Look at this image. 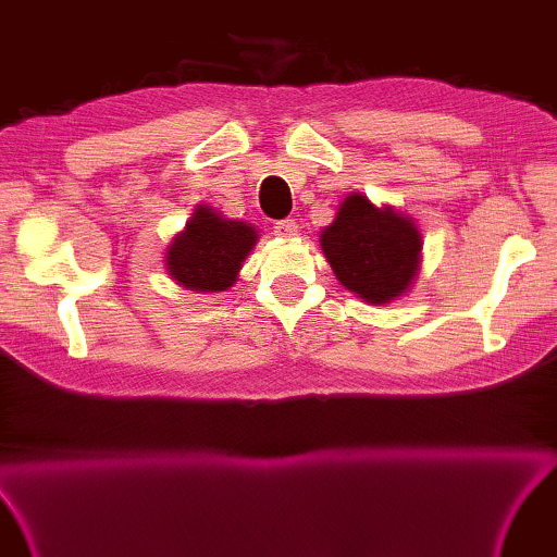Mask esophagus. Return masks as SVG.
Wrapping results in <instances>:
<instances>
[{
  "mask_svg": "<svg viewBox=\"0 0 557 557\" xmlns=\"http://www.w3.org/2000/svg\"><path fill=\"white\" fill-rule=\"evenodd\" d=\"M297 232H299V224L294 222V220H280V222H275V234L282 236V238L297 236Z\"/></svg>",
  "mask_w": 557,
  "mask_h": 557,
  "instance_id": "34e87169",
  "label": "esophagus"
}]
</instances>
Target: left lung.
Segmentation results:
<instances>
[{
  "label": "left lung",
  "instance_id": "1",
  "mask_svg": "<svg viewBox=\"0 0 557 557\" xmlns=\"http://www.w3.org/2000/svg\"><path fill=\"white\" fill-rule=\"evenodd\" d=\"M321 248L345 289L369 304H388L420 270L422 236L410 216L352 193L321 232Z\"/></svg>",
  "mask_w": 557,
  "mask_h": 557
}]
</instances>
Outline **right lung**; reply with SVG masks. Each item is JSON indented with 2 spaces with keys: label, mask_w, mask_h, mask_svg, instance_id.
<instances>
[{
  "label": "right lung",
  "mask_w": 557,
  "mask_h": 557,
  "mask_svg": "<svg viewBox=\"0 0 557 557\" xmlns=\"http://www.w3.org/2000/svg\"><path fill=\"white\" fill-rule=\"evenodd\" d=\"M256 242L258 232L250 224L224 220L220 212L198 205L166 250V270L185 289L224 292L236 282Z\"/></svg>",
  "instance_id": "right-lung-1"
}]
</instances>
